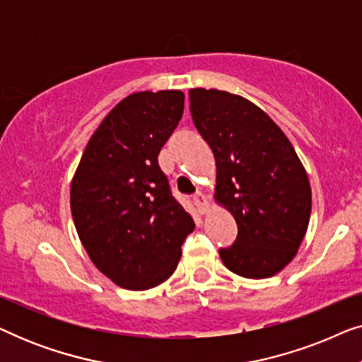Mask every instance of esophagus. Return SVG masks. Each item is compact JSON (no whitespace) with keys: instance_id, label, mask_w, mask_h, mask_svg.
<instances>
[{"instance_id":"1","label":"esophagus","mask_w":362,"mask_h":362,"mask_svg":"<svg viewBox=\"0 0 362 362\" xmlns=\"http://www.w3.org/2000/svg\"><path fill=\"white\" fill-rule=\"evenodd\" d=\"M194 202H196V206L199 207V211L202 212V214H206V212L209 211V199H207L202 192H197V194L194 196Z\"/></svg>"}]
</instances>
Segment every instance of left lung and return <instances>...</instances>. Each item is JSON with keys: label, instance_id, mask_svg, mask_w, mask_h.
<instances>
[{"label": "left lung", "instance_id": "8db88e82", "mask_svg": "<svg viewBox=\"0 0 362 362\" xmlns=\"http://www.w3.org/2000/svg\"><path fill=\"white\" fill-rule=\"evenodd\" d=\"M192 122L216 158L214 201L239 234L219 255L235 275L269 279L298 252L311 214L305 166L281 128L235 93L189 90Z\"/></svg>", "mask_w": 362, "mask_h": 362}]
</instances>
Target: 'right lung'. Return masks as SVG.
<instances>
[{"instance_id": "obj_1", "label": "right lung", "mask_w": 362, "mask_h": 362, "mask_svg": "<svg viewBox=\"0 0 362 362\" xmlns=\"http://www.w3.org/2000/svg\"><path fill=\"white\" fill-rule=\"evenodd\" d=\"M185 110L181 90L135 92L108 112L71 182V211L93 265L127 290L175 274L194 221L171 196L158 155Z\"/></svg>"}]
</instances>
